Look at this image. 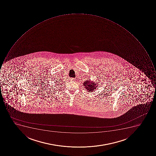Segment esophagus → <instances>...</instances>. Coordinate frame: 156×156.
I'll use <instances>...</instances> for the list:
<instances>
[{
    "instance_id": "34e87169",
    "label": "esophagus",
    "mask_w": 156,
    "mask_h": 156,
    "mask_svg": "<svg viewBox=\"0 0 156 156\" xmlns=\"http://www.w3.org/2000/svg\"><path fill=\"white\" fill-rule=\"evenodd\" d=\"M75 79H75V78H71V79H70V80H73V81H74V80H76Z\"/></svg>"
}]
</instances>
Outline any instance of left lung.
<instances>
[{
    "label": "left lung",
    "instance_id": "left-lung-1",
    "mask_svg": "<svg viewBox=\"0 0 156 156\" xmlns=\"http://www.w3.org/2000/svg\"><path fill=\"white\" fill-rule=\"evenodd\" d=\"M83 85L88 92L90 93L94 91V89H96V88L98 87V84H94V82H91L90 80L85 81L83 83Z\"/></svg>",
    "mask_w": 156,
    "mask_h": 156
}]
</instances>
